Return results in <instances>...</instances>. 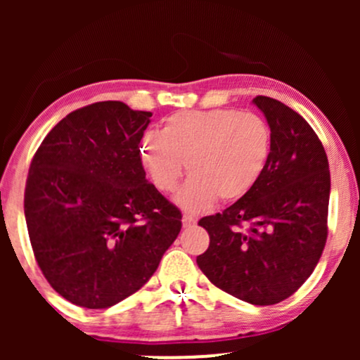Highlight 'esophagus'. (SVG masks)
Wrapping results in <instances>:
<instances>
[{"mask_svg":"<svg viewBox=\"0 0 360 360\" xmlns=\"http://www.w3.org/2000/svg\"><path fill=\"white\" fill-rule=\"evenodd\" d=\"M194 225H196V218H194L193 214H184V217H183V226H184V229H193Z\"/></svg>","mask_w":360,"mask_h":360,"instance_id":"esophagus-1","label":"esophagus"}]
</instances>
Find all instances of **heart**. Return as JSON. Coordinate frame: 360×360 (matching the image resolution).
<instances>
[{
  "label": "heart",
  "instance_id": "heart-1",
  "mask_svg": "<svg viewBox=\"0 0 360 360\" xmlns=\"http://www.w3.org/2000/svg\"><path fill=\"white\" fill-rule=\"evenodd\" d=\"M140 160L159 191L171 193L186 171L191 176L177 203L201 212L214 200L232 203L259 183L271 159L272 134L255 113L191 110L171 115L160 131H146Z\"/></svg>",
  "mask_w": 360,
  "mask_h": 360
}]
</instances>
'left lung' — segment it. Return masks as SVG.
<instances>
[{"instance_id": "8db88e82", "label": "left lung", "mask_w": 360, "mask_h": 360, "mask_svg": "<svg viewBox=\"0 0 360 360\" xmlns=\"http://www.w3.org/2000/svg\"><path fill=\"white\" fill-rule=\"evenodd\" d=\"M272 134L271 159L249 194L198 221L210 235L198 267L217 288L267 307L303 286L325 249L330 171L309 123L269 96H255Z\"/></svg>"}]
</instances>
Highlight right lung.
I'll return each instance as SVG.
<instances>
[{
  "label": "right lung",
  "instance_id": "add662e5",
  "mask_svg": "<svg viewBox=\"0 0 360 360\" xmlns=\"http://www.w3.org/2000/svg\"><path fill=\"white\" fill-rule=\"evenodd\" d=\"M150 111L100 101L62 118L37 148L25 218L40 271L77 307L139 291L181 232V212L146 179L139 146Z\"/></svg>",
  "mask_w": 360,
  "mask_h": 360
}]
</instances>
